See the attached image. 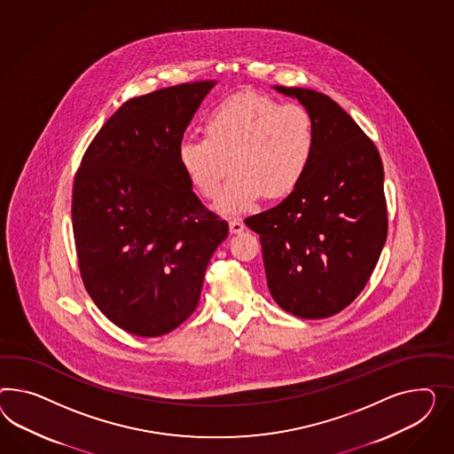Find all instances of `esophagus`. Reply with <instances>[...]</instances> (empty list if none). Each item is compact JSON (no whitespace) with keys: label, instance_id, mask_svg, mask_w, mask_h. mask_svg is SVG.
I'll list each match as a JSON object with an SVG mask.
<instances>
[{"label":"esophagus","instance_id":"34e87169","mask_svg":"<svg viewBox=\"0 0 454 454\" xmlns=\"http://www.w3.org/2000/svg\"><path fill=\"white\" fill-rule=\"evenodd\" d=\"M230 231L233 234H239L245 231V223L241 220H230Z\"/></svg>","mask_w":454,"mask_h":454}]
</instances>
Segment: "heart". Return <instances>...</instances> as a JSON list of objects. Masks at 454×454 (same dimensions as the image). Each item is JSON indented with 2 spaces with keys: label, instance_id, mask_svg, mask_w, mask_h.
I'll use <instances>...</instances> for the list:
<instances>
[{
  "label": "heart",
  "instance_id": "obj_1",
  "mask_svg": "<svg viewBox=\"0 0 454 454\" xmlns=\"http://www.w3.org/2000/svg\"><path fill=\"white\" fill-rule=\"evenodd\" d=\"M201 140H184L178 163L196 190L215 200L233 167L216 209L245 215L268 192L281 196L302 180L314 153L316 130L299 104L261 94H236L209 112Z\"/></svg>",
  "mask_w": 454,
  "mask_h": 454
}]
</instances>
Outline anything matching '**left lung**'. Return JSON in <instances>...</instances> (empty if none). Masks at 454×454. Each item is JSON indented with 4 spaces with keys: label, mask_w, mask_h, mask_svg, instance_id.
I'll return each mask as SVG.
<instances>
[{
    "label": "left lung",
    "mask_w": 454,
    "mask_h": 454,
    "mask_svg": "<svg viewBox=\"0 0 454 454\" xmlns=\"http://www.w3.org/2000/svg\"><path fill=\"white\" fill-rule=\"evenodd\" d=\"M312 117L316 145L302 180L274 208L246 218L259 234L272 299L301 319H325L365 287L387 241L379 150L331 98L274 86Z\"/></svg>",
    "instance_id": "left-lung-1"
}]
</instances>
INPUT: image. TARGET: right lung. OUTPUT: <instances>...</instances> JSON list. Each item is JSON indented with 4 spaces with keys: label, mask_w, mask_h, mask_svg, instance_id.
I'll return each mask as SVG.
<instances>
[{
    "label": "right lung",
    "mask_w": 454,
    "mask_h": 454,
    "mask_svg": "<svg viewBox=\"0 0 454 454\" xmlns=\"http://www.w3.org/2000/svg\"><path fill=\"white\" fill-rule=\"evenodd\" d=\"M216 81L123 102L86 150L73 230L87 293L117 327L159 337L188 319L228 223L203 207L178 147Z\"/></svg>",
    "instance_id": "1"
}]
</instances>
